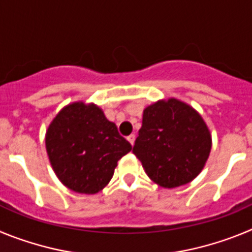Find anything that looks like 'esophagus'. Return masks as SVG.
I'll return each mask as SVG.
<instances>
[{"instance_id":"34e87169","label":"esophagus","mask_w":252,"mask_h":252,"mask_svg":"<svg viewBox=\"0 0 252 252\" xmlns=\"http://www.w3.org/2000/svg\"><path fill=\"white\" fill-rule=\"evenodd\" d=\"M135 139H136V135H135V133H131L130 136H127V140L131 145H133V144H135Z\"/></svg>"}]
</instances>
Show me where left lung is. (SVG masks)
I'll return each instance as SVG.
<instances>
[{
  "mask_svg": "<svg viewBox=\"0 0 252 252\" xmlns=\"http://www.w3.org/2000/svg\"><path fill=\"white\" fill-rule=\"evenodd\" d=\"M211 148L212 136L199 112L180 99L166 98L144 110L132 153L154 183L171 189L198 177Z\"/></svg>",
  "mask_w": 252,
  "mask_h": 252,
  "instance_id": "left-lung-1",
  "label": "left lung"
}]
</instances>
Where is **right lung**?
<instances>
[{
	"label": "right lung",
	"instance_id": "add662e5",
	"mask_svg": "<svg viewBox=\"0 0 252 252\" xmlns=\"http://www.w3.org/2000/svg\"><path fill=\"white\" fill-rule=\"evenodd\" d=\"M49 161L58 179L73 192L95 194L112 179L117 161L131 144L101 107L83 101L64 106L45 133Z\"/></svg>",
	"mask_w": 252,
	"mask_h": 252
}]
</instances>
